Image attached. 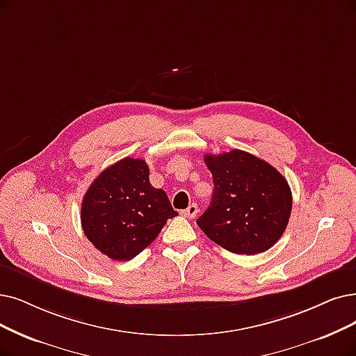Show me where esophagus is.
I'll use <instances>...</instances> for the list:
<instances>
[{
	"mask_svg": "<svg viewBox=\"0 0 356 356\" xmlns=\"http://www.w3.org/2000/svg\"><path fill=\"white\" fill-rule=\"evenodd\" d=\"M182 213H184V215H186L187 218L194 219V218L197 216V213H198V207H197V204H195V203H193V204H190L186 210H184Z\"/></svg>",
	"mask_w": 356,
	"mask_h": 356,
	"instance_id": "1",
	"label": "esophagus"
}]
</instances>
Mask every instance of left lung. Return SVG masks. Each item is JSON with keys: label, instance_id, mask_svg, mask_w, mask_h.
Returning a JSON list of instances; mask_svg holds the SVG:
<instances>
[{"label": "left lung", "instance_id": "obj_1", "mask_svg": "<svg viewBox=\"0 0 356 356\" xmlns=\"http://www.w3.org/2000/svg\"><path fill=\"white\" fill-rule=\"evenodd\" d=\"M215 191L197 219L218 245L235 254H260L285 232L292 210L289 184L276 168L248 152L234 149L206 154Z\"/></svg>", "mask_w": 356, "mask_h": 356}]
</instances>
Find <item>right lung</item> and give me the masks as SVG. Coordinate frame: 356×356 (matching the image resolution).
Listing matches in <instances>:
<instances>
[{"mask_svg":"<svg viewBox=\"0 0 356 356\" xmlns=\"http://www.w3.org/2000/svg\"><path fill=\"white\" fill-rule=\"evenodd\" d=\"M177 215L166 193L152 187L147 163L124 158L90 184L80 218L84 235L99 251L127 261L150 245Z\"/></svg>","mask_w":356,"mask_h":356,"instance_id":"1","label":"right lung"}]
</instances>
